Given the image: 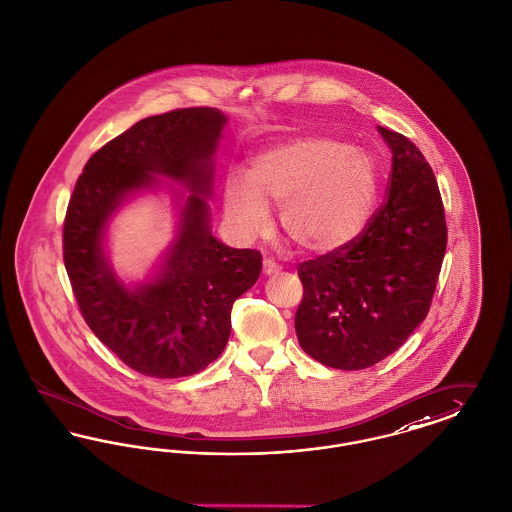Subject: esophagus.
Here are the masks:
<instances>
[{
  "label": "esophagus",
  "instance_id": "obj_1",
  "mask_svg": "<svg viewBox=\"0 0 512 512\" xmlns=\"http://www.w3.org/2000/svg\"><path fill=\"white\" fill-rule=\"evenodd\" d=\"M279 271H281V266L275 264L271 258L264 260V273H266V275H273V273H279Z\"/></svg>",
  "mask_w": 512,
  "mask_h": 512
}]
</instances>
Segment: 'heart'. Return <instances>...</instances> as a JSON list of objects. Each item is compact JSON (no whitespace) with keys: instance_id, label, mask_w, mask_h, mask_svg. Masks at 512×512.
<instances>
[{"instance_id":"heart-1","label":"heart","mask_w":512,"mask_h":512,"mask_svg":"<svg viewBox=\"0 0 512 512\" xmlns=\"http://www.w3.org/2000/svg\"><path fill=\"white\" fill-rule=\"evenodd\" d=\"M377 185V162L367 151L333 137L304 135L254 156L246 179H229L223 214L239 235L254 237L269 225V202H281V225L290 241L331 252L361 233Z\"/></svg>"}]
</instances>
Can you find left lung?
<instances>
[{"mask_svg": "<svg viewBox=\"0 0 512 512\" xmlns=\"http://www.w3.org/2000/svg\"><path fill=\"white\" fill-rule=\"evenodd\" d=\"M378 132L392 149L386 200L356 239L298 266V342L315 361L342 371L394 354L423 323L447 245L430 164L405 135Z\"/></svg>", "mask_w": 512, "mask_h": 512, "instance_id": "8db88e82", "label": "left lung"}]
</instances>
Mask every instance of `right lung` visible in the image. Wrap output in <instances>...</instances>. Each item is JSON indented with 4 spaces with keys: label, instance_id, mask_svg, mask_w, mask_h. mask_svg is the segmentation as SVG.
<instances>
[{
    "label": "right lung",
    "instance_id": "obj_1",
    "mask_svg": "<svg viewBox=\"0 0 512 512\" xmlns=\"http://www.w3.org/2000/svg\"><path fill=\"white\" fill-rule=\"evenodd\" d=\"M225 122L208 107L143 118L89 158L68 200L63 260L80 313L120 361L145 377H189L218 359L233 302L262 271L258 250L225 246L210 233L204 197ZM155 175L183 180L194 195L165 266L151 284L130 291L111 273L102 237L117 204L154 186Z\"/></svg>",
    "mask_w": 512,
    "mask_h": 512
}]
</instances>
